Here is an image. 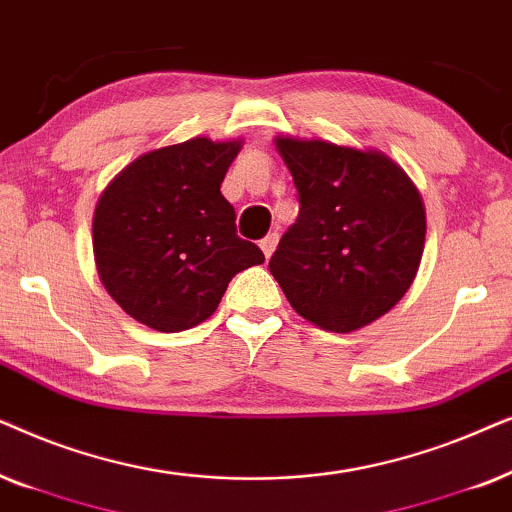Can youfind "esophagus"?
Here are the masks:
<instances>
[{"mask_svg":"<svg viewBox=\"0 0 512 512\" xmlns=\"http://www.w3.org/2000/svg\"><path fill=\"white\" fill-rule=\"evenodd\" d=\"M276 243H278V234H267V236H264L262 241H260V248H262L264 257H267V260L271 257V252L276 250Z\"/></svg>","mask_w":512,"mask_h":512,"instance_id":"esophagus-1","label":"esophagus"}]
</instances>
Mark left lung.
I'll return each instance as SVG.
<instances>
[{"label": "left lung", "instance_id": "1", "mask_svg": "<svg viewBox=\"0 0 512 512\" xmlns=\"http://www.w3.org/2000/svg\"><path fill=\"white\" fill-rule=\"evenodd\" d=\"M299 196L269 260L292 309L327 332L384 316L417 276L426 210L403 168L377 149L276 138Z\"/></svg>", "mask_w": 512, "mask_h": 512}]
</instances>
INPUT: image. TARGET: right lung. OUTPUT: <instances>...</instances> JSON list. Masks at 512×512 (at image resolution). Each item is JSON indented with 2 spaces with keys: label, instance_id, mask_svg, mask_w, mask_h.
I'll return each instance as SVG.
<instances>
[{
  "label": "right lung",
  "instance_id": "right-lung-1",
  "mask_svg": "<svg viewBox=\"0 0 512 512\" xmlns=\"http://www.w3.org/2000/svg\"><path fill=\"white\" fill-rule=\"evenodd\" d=\"M241 140L192 138L142 154L102 192L93 252L109 297L138 323L180 332L203 323L238 271L264 262L236 234L220 185Z\"/></svg>",
  "mask_w": 512,
  "mask_h": 512
}]
</instances>
